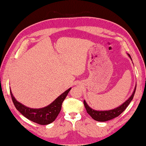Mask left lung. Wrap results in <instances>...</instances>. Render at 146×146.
<instances>
[{"instance_id": "8db88e82", "label": "left lung", "mask_w": 146, "mask_h": 146, "mask_svg": "<svg viewBox=\"0 0 146 146\" xmlns=\"http://www.w3.org/2000/svg\"><path fill=\"white\" fill-rule=\"evenodd\" d=\"M127 54L129 56V57L131 58V60H132L131 56H130L129 54ZM135 89L136 85L134 89V91H133V93L131 95V97H130L127 100L123 102L122 104H121L120 106L108 110H96L93 109V108L89 107V105L84 100V102H84V105L86 110V111H87V113L92 117L93 119H94L96 121H98V122H106V121L113 119L114 118L120 115L125 110V108L127 107L129 104L131 103V102L132 100L133 97H134L135 92Z\"/></svg>"}]
</instances>
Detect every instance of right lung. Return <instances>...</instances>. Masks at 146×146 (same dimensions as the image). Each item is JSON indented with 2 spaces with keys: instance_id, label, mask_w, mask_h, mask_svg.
Segmentation results:
<instances>
[{
  "instance_id": "right-lung-1",
  "label": "right lung",
  "mask_w": 146,
  "mask_h": 146,
  "mask_svg": "<svg viewBox=\"0 0 146 146\" xmlns=\"http://www.w3.org/2000/svg\"><path fill=\"white\" fill-rule=\"evenodd\" d=\"M71 89V88H70L63 92L48 106L40 108H33L25 106L15 98L11 89L10 93L14 106L22 115H23L27 119L38 124L48 125L56 119L61 111L62 103Z\"/></svg>"
}]
</instances>
